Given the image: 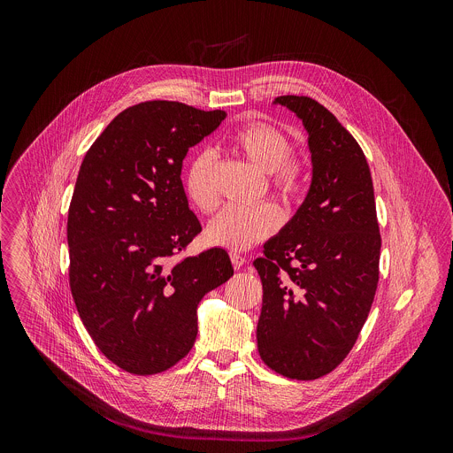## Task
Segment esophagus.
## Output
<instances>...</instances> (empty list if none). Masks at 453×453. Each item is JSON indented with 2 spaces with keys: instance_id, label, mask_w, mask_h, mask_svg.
Segmentation results:
<instances>
[{
  "instance_id": "obj_1",
  "label": "esophagus",
  "mask_w": 453,
  "mask_h": 453,
  "mask_svg": "<svg viewBox=\"0 0 453 453\" xmlns=\"http://www.w3.org/2000/svg\"><path fill=\"white\" fill-rule=\"evenodd\" d=\"M229 256H231V262H233V265H234V269H240L247 260H245V256H242L240 252H236V250H231L229 252Z\"/></svg>"
}]
</instances>
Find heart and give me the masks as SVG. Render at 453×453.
<instances>
[{
    "instance_id": "heart-1",
    "label": "heart",
    "mask_w": 453,
    "mask_h": 453,
    "mask_svg": "<svg viewBox=\"0 0 453 453\" xmlns=\"http://www.w3.org/2000/svg\"><path fill=\"white\" fill-rule=\"evenodd\" d=\"M229 147L257 170L269 173V186L276 196L290 203L303 186V165L292 154L290 138L273 123L252 121L238 127L229 138ZM184 189L189 203L210 213L219 206L215 186V159L210 152L199 154L188 166ZM281 215L276 206L264 203L252 208H224L206 229L210 243L245 250L264 242L280 227Z\"/></svg>"
}]
</instances>
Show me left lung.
<instances>
[{"label":"left lung","instance_id":"obj_1","mask_svg":"<svg viewBox=\"0 0 453 453\" xmlns=\"http://www.w3.org/2000/svg\"><path fill=\"white\" fill-rule=\"evenodd\" d=\"M303 121L311 184L292 220L254 267L264 285L257 351L276 372L315 380L351 351L369 315L380 227L367 159L339 119L308 96H278Z\"/></svg>","mask_w":453,"mask_h":453}]
</instances>
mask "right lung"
I'll return each instance as SVG.
<instances>
[{"mask_svg": "<svg viewBox=\"0 0 453 453\" xmlns=\"http://www.w3.org/2000/svg\"><path fill=\"white\" fill-rule=\"evenodd\" d=\"M226 111L152 100L121 111L88 150L68 213L70 288L96 348L119 369H170L197 339V306L233 276L229 254L179 252L203 227L180 180L188 150Z\"/></svg>", "mask_w": 453, "mask_h": 453, "instance_id": "add662e5", "label": "right lung"}]
</instances>
